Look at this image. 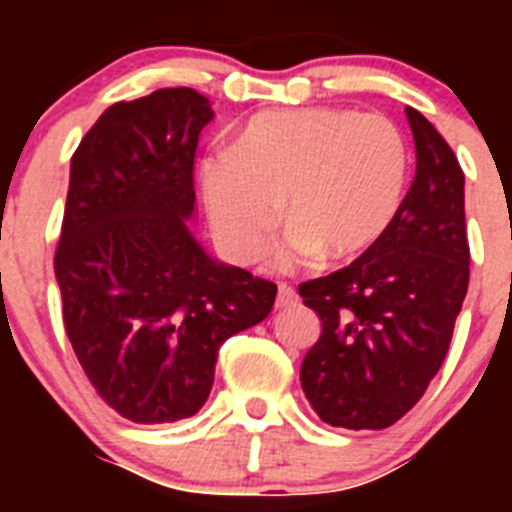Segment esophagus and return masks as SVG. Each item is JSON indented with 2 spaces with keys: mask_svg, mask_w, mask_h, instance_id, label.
<instances>
[{
  "mask_svg": "<svg viewBox=\"0 0 512 512\" xmlns=\"http://www.w3.org/2000/svg\"><path fill=\"white\" fill-rule=\"evenodd\" d=\"M297 300H300V297H297L295 287H292V284H287V282H279L277 307H292V305H297Z\"/></svg>",
  "mask_w": 512,
  "mask_h": 512,
  "instance_id": "34e87169",
  "label": "esophagus"
}]
</instances>
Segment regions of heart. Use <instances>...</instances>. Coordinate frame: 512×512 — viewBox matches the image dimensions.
<instances>
[{"mask_svg": "<svg viewBox=\"0 0 512 512\" xmlns=\"http://www.w3.org/2000/svg\"><path fill=\"white\" fill-rule=\"evenodd\" d=\"M408 146L392 120L343 107L261 112L233 153L205 166V202L217 241L235 259L266 248L282 212L289 259H351L382 238L408 182Z\"/></svg>", "mask_w": 512, "mask_h": 512, "instance_id": "obj_1", "label": "heart"}]
</instances>
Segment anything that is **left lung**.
I'll use <instances>...</instances> for the list:
<instances>
[{
  "mask_svg": "<svg viewBox=\"0 0 512 512\" xmlns=\"http://www.w3.org/2000/svg\"><path fill=\"white\" fill-rule=\"evenodd\" d=\"M415 179L395 220L359 259L300 284L323 333L300 369L320 420L382 431L428 390L469 287L464 171L418 110L405 107Z\"/></svg>",
  "mask_w": 512,
  "mask_h": 512,
  "instance_id": "8db88e82",
  "label": "left lung"
}]
</instances>
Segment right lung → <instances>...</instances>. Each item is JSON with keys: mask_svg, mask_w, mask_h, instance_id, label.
Masks as SVG:
<instances>
[{"mask_svg": "<svg viewBox=\"0 0 512 512\" xmlns=\"http://www.w3.org/2000/svg\"><path fill=\"white\" fill-rule=\"evenodd\" d=\"M210 99L158 89L102 112L71 156L56 248L63 325L97 395L133 423L205 405L217 351L261 323L277 284L194 241V151Z\"/></svg>", "mask_w": 512, "mask_h": 512, "instance_id": "1", "label": "right lung"}]
</instances>
